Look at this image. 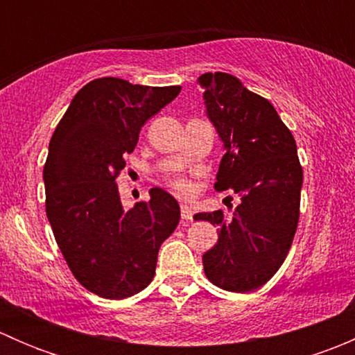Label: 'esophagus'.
I'll return each instance as SVG.
<instances>
[{
    "instance_id": "obj_1",
    "label": "esophagus",
    "mask_w": 355,
    "mask_h": 355,
    "mask_svg": "<svg viewBox=\"0 0 355 355\" xmlns=\"http://www.w3.org/2000/svg\"><path fill=\"white\" fill-rule=\"evenodd\" d=\"M180 213H182V218H184L185 221H192V207L189 206L187 202H182L180 204Z\"/></svg>"
}]
</instances>
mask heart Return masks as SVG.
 <instances>
[{
    "instance_id": "obj_1",
    "label": "heart",
    "mask_w": 355,
    "mask_h": 355,
    "mask_svg": "<svg viewBox=\"0 0 355 355\" xmlns=\"http://www.w3.org/2000/svg\"><path fill=\"white\" fill-rule=\"evenodd\" d=\"M171 187H173V191L178 192V194H189V192H191V184H189L185 178H173V180H171Z\"/></svg>"
}]
</instances>
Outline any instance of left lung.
<instances>
[{
    "instance_id": "obj_1",
    "label": "left lung",
    "mask_w": 355,
    "mask_h": 355,
    "mask_svg": "<svg viewBox=\"0 0 355 355\" xmlns=\"http://www.w3.org/2000/svg\"><path fill=\"white\" fill-rule=\"evenodd\" d=\"M204 106L225 155L214 189L234 191L241 204L194 220L218 225V242L202 256L207 280L228 292L263 287L287 257L299 223L302 166L295 139L268 99L223 71L198 78Z\"/></svg>"
}]
</instances>
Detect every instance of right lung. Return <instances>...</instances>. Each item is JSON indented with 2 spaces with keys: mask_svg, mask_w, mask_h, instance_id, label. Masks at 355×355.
Here are the masks:
<instances>
[{
  "mask_svg": "<svg viewBox=\"0 0 355 355\" xmlns=\"http://www.w3.org/2000/svg\"><path fill=\"white\" fill-rule=\"evenodd\" d=\"M178 92L180 85L96 78L75 94L49 141L46 214L56 244L78 284L105 299L151 284L157 250L180 220L177 199L159 187L149 202L125 209L114 182L142 125Z\"/></svg>",
  "mask_w": 355,
  "mask_h": 355,
  "instance_id": "add662e5",
  "label": "right lung"
}]
</instances>
